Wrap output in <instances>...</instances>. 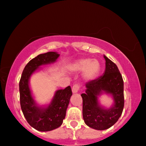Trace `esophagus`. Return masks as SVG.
Here are the masks:
<instances>
[{"label": "esophagus", "mask_w": 146, "mask_h": 146, "mask_svg": "<svg viewBox=\"0 0 146 146\" xmlns=\"http://www.w3.org/2000/svg\"><path fill=\"white\" fill-rule=\"evenodd\" d=\"M80 89V85L79 84H75L73 85V87H72V91H73V93H77Z\"/></svg>", "instance_id": "1"}]
</instances>
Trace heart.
Returning <instances> with one entry per match:
<instances>
[{
	"instance_id": "obj_1",
	"label": "heart",
	"mask_w": 146,
	"mask_h": 146,
	"mask_svg": "<svg viewBox=\"0 0 146 146\" xmlns=\"http://www.w3.org/2000/svg\"><path fill=\"white\" fill-rule=\"evenodd\" d=\"M73 67L76 71H83L84 78L87 80H91L99 74L101 65L98 60L84 58L77 60L73 64Z\"/></svg>"
}]
</instances>
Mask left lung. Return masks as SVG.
I'll list each match as a JSON object with an SVG mask.
<instances>
[{
    "label": "left lung",
    "instance_id": "obj_1",
    "mask_svg": "<svg viewBox=\"0 0 146 146\" xmlns=\"http://www.w3.org/2000/svg\"><path fill=\"white\" fill-rule=\"evenodd\" d=\"M106 71L98 78L88 81L83 99V117L86 125L98 130L107 129L113 125L121 115L124 107L123 81L117 65L104 55ZM103 92L114 97V104L106 110L98 106L97 96Z\"/></svg>",
    "mask_w": 146,
    "mask_h": 146
}]
</instances>
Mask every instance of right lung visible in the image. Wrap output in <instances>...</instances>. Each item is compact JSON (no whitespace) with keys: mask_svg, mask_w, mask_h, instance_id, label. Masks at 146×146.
<instances>
[{"mask_svg":"<svg viewBox=\"0 0 146 146\" xmlns=\"http://www.w3.org/2000/svg\"><path fill=\"white\" fill-rule=\"evenodd\" d=\"M59 55L55 52L40 54L31 59L23 70L19 81L20 104L25 119L31 127L40 131H48L60 127L65 119L66 111L72 96L71 87L56 91L47 108H39L33 98L29 88L31 75L40 65L55 62Z\"/></svg>","mask_w":146,"mask_h":146,"instance_id":"1","label":"right lung"}]
</instances>
